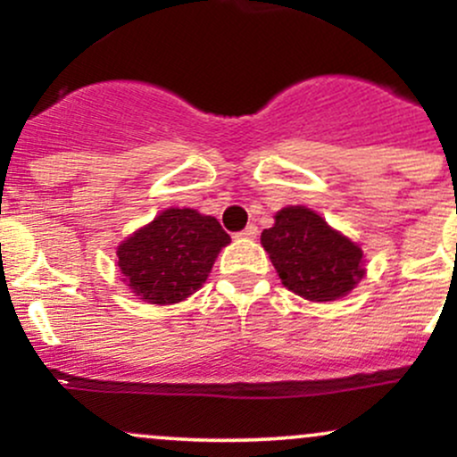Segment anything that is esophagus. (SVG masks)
I'll return each mask as SVG.
<instances>
[{
  "mask_svg": "<svg viewBox=\"0 0 457 457\" xmlns=\"http://www.w3.org/2000/svg\"><path fill=\"white\" fill-rule=\"evenodd\" d=\"M236 236H238V238H255V236H258V225H253V223L246 225L243 232L236 234Z\"/></svg>",
  "mask_w": 457,
  "mask_h": 457,
  "instance_id": "34e87169",
  "label": "esophagus"
}]
</instances>
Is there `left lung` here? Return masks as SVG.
Returning a JSON list of instances; mask_svg holds the SVG:
<instances>
[{
    "instance_id": "obj_1",
    "label": "left lung",
    "mask_w": 457,
    "mask_h": 457,
    "mask_svg": "<svg viewBox=\"0 0 457 457\" xmlns=\"http://www.w3.org/2000/svg\"><path fill=\"white\" fill-rule=\"evenodd\" d=\"M260 240L283 286L305 301H337L365 277L361 245L307 206L281 208Z\"/></svg>"
}]
</instances>
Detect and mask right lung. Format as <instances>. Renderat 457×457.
<instances>
[{"mask_svg":"<svg viewBox=\"0 0 457 457\" xmlns=\"http://www.w3.org/2000/svg\"><path fill=\"white\" fill-rule=\"evenodd\" d=\"M232 243L221 223L193 208H167L118 245L122 281L150 305H174L195 295L223 246Z\"/></svg>","mask_w":457,"mask_h":457,"instance_id":"right-lung-1","label":"right lung"}]
</instances>
